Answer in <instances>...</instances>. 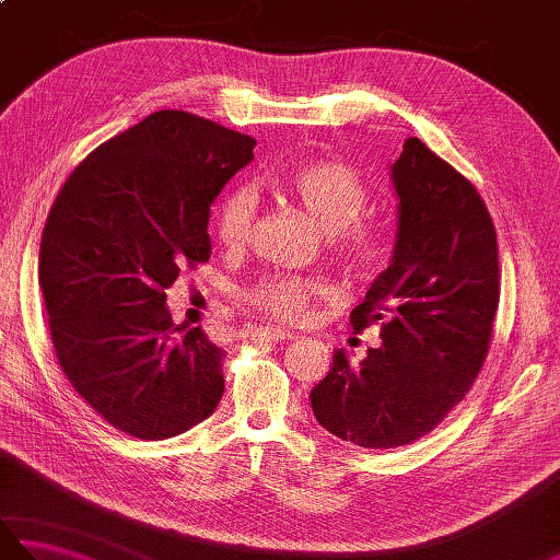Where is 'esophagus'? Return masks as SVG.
I'll list each match as a JSON object with an SVG mask.
<instances>
[{
    "mask_svg": "<svg viewBox=\"0 0 560 560\" xmlns=\"http://www.w3.org/2000/svg\"><path fill=\"white\" fill-rule=\"evenodd\" d=\"M247 337L253 341H287V339H293L291 331H283V329H277V327H249L247 329Z\"/></svg>",
    "mask_w": 560,
    "mask_h": 560,
    "instance_id": "34e87169",
    "label": "esophagus"
}]
</instances>
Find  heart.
I'll list each match as a JSON object with an SVG mask.
<instances>
[{
  "instance_id": "obj_1",
  "label": "heart",
  "mask_w": 560,
  "mask_h": 560,
  "mask_svg": "<svg viewBox=\"0 0 560 560\" xmlns=\"http://www.w3.org/2000/svg\"><path fill=\"white\" fill-rule=\"evenodd\" d=\"M287 192L317 229L327 233V243L337 257L347 261L351 269H371L383 255L380 237L359 225L363 217L368 195L349 168L331 161H311L289 173L283 180ZM257 213V197L249 187H235L221 199L213 219L219 243L225 247H241L253 233ZM329 289L323 281L293 277V273H269L255 287L245 291V303L255 311L271 317L301 323L313 307V301L327 299Z\"/></svg>"
}]
</instances>
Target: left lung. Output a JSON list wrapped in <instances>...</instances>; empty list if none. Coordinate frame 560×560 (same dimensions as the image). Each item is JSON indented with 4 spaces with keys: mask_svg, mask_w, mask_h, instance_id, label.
<instances>
[{
    "mask_svg": "<svg viewBox=\"0 0 560 560\" xmlns=\"http://www.w3.org/2000/svg\"><path fill=\"white\" fill-rule=\"evenodd\" d=\"M397 241L351 311L355 331L380 323L363 361L337 349L311 392L317 423L353 445H409L467 395L489 353L498 307L495 229L477 189L421 139L389 168Z\"/></svg>",
    "mask_w": 560,
    "mask_h": 560,
    "instance_id": "8db88e82",
    "label": "left lung"
}]
</instances>
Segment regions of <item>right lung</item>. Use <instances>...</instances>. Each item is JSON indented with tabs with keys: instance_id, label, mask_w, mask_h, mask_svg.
I'll use <instances>...</instances> for the list:
<instances>
[{
	"instance_id": "right-lung-1",
	"label": "right lung",
	"mask_w": 560,
	"mask_h": 560,
	"mask_svg": "<svg viewBox=\"0 0 560 560\" xmlns=\"http://www.w3.org/2000/svg\"><path fill=\"white\" fill-rule=\"evenodd\" d=\"M257 141L159 110L83 159L47 217L38 279L59 368L132 438L180 435L217 411L223 349L175 327L165 289L211 255L209 207Z\"/></svg>"
}]
</instances>
